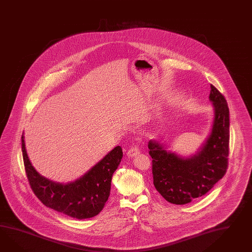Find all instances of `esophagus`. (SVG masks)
<instances>
[{"label": "esophagus", "mask_w": 252, "mask_h": 252, "mask_svg": "<svg viewBox=\"0 0 252 252\" xmlns=\"http://www.w3.org/2000/svg\"><path fill=\"white\" fill-rule=\"evenodd\" d=\"M140 154V150L137 148L136 146H132V147H130V148L128 150V152H127V156H129V157H133V156H136L137 155H139Z\"/></svg>", "instance_id": "1"}]
</instances>
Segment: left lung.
Segmentation results:
<instances>
[{"mask_svg": "<svg viewBox=\"0 0 252 252\" xmlns=\"http://www.w3.org/2000/svg\"><path fill=\"white\" fill-rule=\"evenodd\" d=\"M212 129L195 155L181 157L155 140L148 143L153 158L154 185L165 200L185 205L201 197L225 175L229 143V110L226 98L210 85Z\"/></svg>", "mask_w": 252, "mask_h": 252, "instance_id": "1", "label": "left lung"}]
</instances>
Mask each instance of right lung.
Listing matches in <instances>:
<instances>
[{
  "label": "right lung",
  "instance_id": "add662e5",
  "mask_svg": "<svg viewBox=\"0 0 252 252\" xmlns=\"http://www.w3.org/2000/svg\"><path fill=\"white\" fill-rule=\"evenodd\" d=\"M22 152L26 175L34 194L45 207L77 220L97 216L108 200L113 173L123 159V149L116 146L78 180L59 184L37 173L26 153L24 133Z\"/></svg>",
  "mask_w": 252,
  "mask_h": 252
}]
</instances>
